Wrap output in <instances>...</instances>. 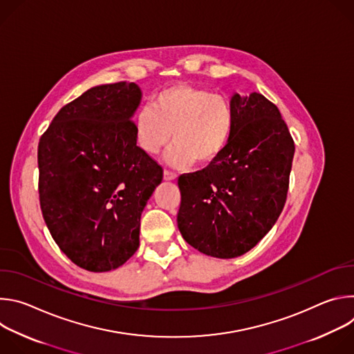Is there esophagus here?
Masks as SVG:
<instances>
[{
	"label": "esophagus",
	"mask_w": 354,
	"mask_h": 354,
	"mask_svg": "<svg viewBox=\"0 0 354 354\" xmlns=\"http://www.w3.org/2000/svg\"><path fill=\"white\" fill-rule=\"evenodd\" d=\"M176 178H178L176 174H174V172H171V171H168V169L164 171V179H165V180H175Z\"/></svg>",
	"instance_id": "obj_1"
}]
</instances>
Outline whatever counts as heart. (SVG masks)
<instances>
[{"instance_id": "heart-1", "label": "heart", "mask_w": 354, "mask_h": 354, "mask_svg": "<svg viewBox=\"0 0 354 354\" xmlns=\"http://www.w3.org/2000/svg\"><path fill=\"white\" fill-rule=\"evenodd\" d=\"M231 100L206 88L178 84L158 92L153 106H142L134 116V133L144 153L156 156L169 142L165 161L175 168L193 162L213 164L225 149L234 130Z\"/></svg>"}]
</instances>
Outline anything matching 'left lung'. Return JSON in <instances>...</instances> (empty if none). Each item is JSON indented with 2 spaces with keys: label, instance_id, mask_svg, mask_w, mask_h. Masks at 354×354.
Returning <instances> with one entry per match:
<instances>
[{
  "label": "left lung",
  "instance_id": "left-lung-1",
  "mask_svg": "<svg viewBox=\"0 0 354 354\" xmlns=\"http://www.w3.org/2000/svg\"><path fill=\"white\" fill-rule=\"evenodd\" d=\"M234 130L205 169L180 175L178 228L201 254L231 259L254 248L277 221L287 197L294 141L262 93H234Z\"/></svg>",
  "mask_w": 354,
  "mask_h": 354
}]
</instances>
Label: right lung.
<instances>
[{
    "label": "right lung",
    "instance_id": "right-lung-1",
    "mask_svg": "<svg viewBox=\"0 0 354 354\" xmlns=\"http://www.w3.org/2000/svg\"><path fill=\"white\" fill-rule=\"evenodd\" d=\"M134 82L88 89L63 106L37 147L44 223L77 266L109 272L140 245V218L162 168L137 145Z\"/></svg>",
    "mask_w": 354,
    "mask_h": 354
}]
</instances>
